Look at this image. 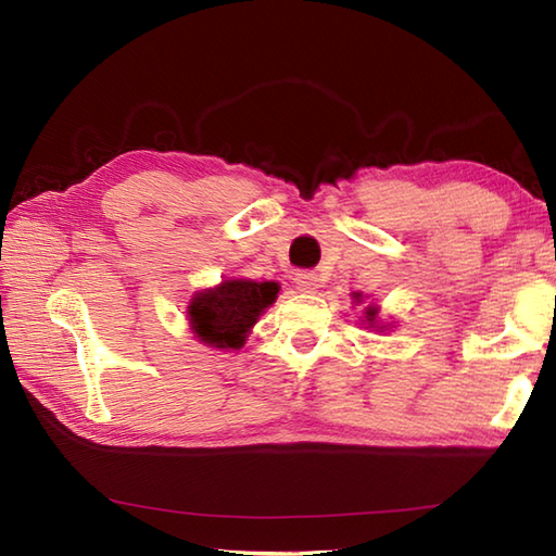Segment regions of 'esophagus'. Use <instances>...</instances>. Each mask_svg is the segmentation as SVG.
Wrapping results in <instances>:
<instances>
[{
	"mask_svg": "<svg viewBox=\"0 0 556 556\" xmlns=\"http://www.w3.org/2000/svg\"><path fill=\"white\" fill-rule=\"evenodd\" d=\"M293 281H296V289L303 293H315L320 289V279H317V275H313V271H299Z\"/></svg>",
	"mask_w": 556,
	"mask_h": 556,
	"instance_id": "esophagus-1",
	"label": "esophagus"
}]
</instances>
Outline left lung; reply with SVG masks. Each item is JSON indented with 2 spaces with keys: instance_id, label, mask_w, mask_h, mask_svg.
Masks as SVG:
<instances>
[{
  "instance_id": "obj_1",
  "label": "left lung",
  "mask_w": 556,
  "mask_h": 556,
  "mask_svg": "<svg viewBox=\"0 0 556 556\" xmlns=\"http://www.w3.org/2000/svg\"><path fill=\"white\" fill-rule=\"evenodd\" d=\"M351 299H353V303L361 305L368 296H363V293L356 291V293H351ZM358 320H361V325H365V329H375V332H389V329L394 327V323H382L380 320V305H375V303L365 305Z\"/></svg>"
}]
</instances>
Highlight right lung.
<instances>
[{
	"instance_id": "right-lung-1",
	"label": "right lung",
	"mask_w": 556,
	"mask_h": 556,
	"mask_svg": "<svg viewBox=\"0 0 556 556\" xmlns=\"http://www.w3.org/2000/svg\"><path fill=\"white\" fill-rule=\"evenodd\" d=\"M277 281L227 277L217 287L195 291L186 305V320L200 344L229 351L241 349L271 303L277 301Z\"/></svg>"
}]
</instances>
